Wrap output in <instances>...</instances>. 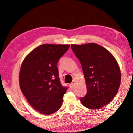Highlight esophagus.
Instances as JSON below:
<instances>
[{
    "label": "esophagus",
    "instance_id": "esophagus-1",
    "mask_svg": "<svg viewBox=\"0 0 133 133\" xmlns=\"http://www.w3.org/2000/svg\"><path fill=\"white\" fill-rule=\"evenodd\" d=\"M74 85H75L74 83H71L70 84H69V87H70L71 89H72V88H73L74 87Z\"/></svg>",
    "mask_w": 133,
    "mask_h": 133
}]
</instances>
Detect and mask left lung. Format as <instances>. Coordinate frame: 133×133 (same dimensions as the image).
<instances>
[{
    "label": "left lung",
    "mask_w": 133,
    "mask_h": 133,
    "mask_svg": "<svg viewBox=\"0 0 133 133\" xmlns=\"http://www.w3.org/2000/svg\"><path fill=\"white\" fill-rule=\"evenodd\" d=\"M71 48L82 66L87 94L81 97L83 106L100 109L115 96L121 83L117 61L109 51L96 43L71 44Z\"/></svg>",
    "instance_id": "1"
}]
</instances>
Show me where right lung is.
<instances>
[{
  "instance_id": "1",
  "label": "right lung",
  "mask_w": 133,
  "mask_h": 133,
  "mask_svg": "<svg viewBox=\"0 0 133 133\" xmlns=\"http://www.w3.org/2000/svg\"><path fill=\"white\" fill-rule=\"evenodd\" d=\"M69 45L44 44L26 55L19 75V86L30 105L44 115L60 109L68 87L59 78L57 64Z\"/></svg>"
}]
</instances>
